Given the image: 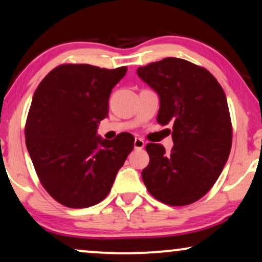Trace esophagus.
Instances as JSON below:
<instances>
[{"label":"esophagus","instance_id":"esophagus-1","mask_svg":"<svg viewBox=\"0 0 262 262\" xmlns=\"http://www.w3.org/2000/svg\"><path fill=\"white\" fill-rule=\"evenodd\" d=\"M134 144H135V149H138V150L143 149L144 145H145V143H144V140L140 139V138H136Z\"/></svg>","mask_w":262,"mask_h":262}]
</instances>
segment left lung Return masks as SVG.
Wrapping results in <instances>:
<instances>
[{
	"instance_id": "left-lung-1",
	"label": "left lung",
	"mask_w": 262,
	"mask_h": 262,
	"mask_svg": "<svg viewBox=\"0 0 262 262\" xmlns=\"http://www.w3.org/2000/svg\"><path fill=\"white\" fill-rule=\"evenodd\" d=\"M138 77L159 98L157 122L172 124L173 146L150 143L142 171L146 189L169 206H187L204 196L221 175L232 147L226 94L207 70L165 58L139 67Z\"/></svg>"
}]
</instances>
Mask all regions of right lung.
<instances>
[{
	"label": "right lung",
	"mask_w": 262,
	"mask_h": 262,
	"mask_svg": "<svg viewBox=\"0 0 262 262\" xmlns=\"http://www.w3.org/2000/svg\"><path fill=\"white\" fill-rule=\"evenodd\" d=\"M127 67L61 65L37 86L26 124V145L41 184L55 201L87 208L103 201L134 149V136L97 135L112 89Z\"/></svg>",
	"instance_id": "right-lung-1"
}]
</instances>
